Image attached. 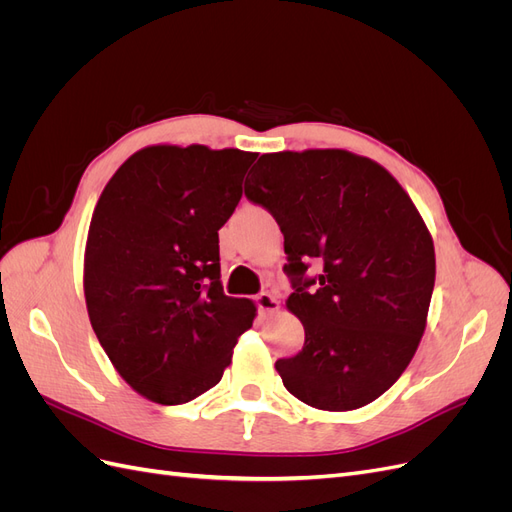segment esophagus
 <instances>
[{
    "instance_id": "1",
    "label": "esophagus",
    "mask_w": 512,
    "mask_h": 512,
    "mask_svg": "<svg viewBox=\"0 0 512 512\" xmlns=\"http://www.w3.org/2000/svg\"><path fill=\"white\" fill-rule=\"evenodd\" d=\"M256 305L260 314H273L280 309V301H277L271 292H260L256 297Z\"/></svg>"
}]
</instances>
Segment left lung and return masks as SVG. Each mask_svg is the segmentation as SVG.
<instances>
[{"label": "left lung", "instance_id": "1", "mask_svg": "<svg viewBox=\"0 0 512 512\" xmlns=\"http://www.w3.org/2000/svg\"><path fill=\"white\" fill-rule=\"evenodd\" d=\"M245 196L284 235L286 307L305 344L275 363L303 404L346 412L389 391L427 327L436 252L408 192L378 162L346 149L260 156ZM321 273L307 278L306 269Z\"/></svg>", "mask_w": 512, "mask_h": 512}]
</instances>
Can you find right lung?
Returning a JSON list of instances; mask_svg holds the SVG:
<instances>
[{
	"mask_svg": "<svg viewBox=\"0 0 512 512\" xmlns=\"http://www.w3.org/2000/svg\"><path fill=\"white\" fill-rule=\"evenodd\" d=\"M258 153L151 145L106 183L87 232L89 322L119 376L162 406L218 384L256 305L226 297L218 230Z\"/></svg>",
	"mask_w": 512,
	"mask_h": 512,
	"instance_id": "right-lung-1",
	"label": "right lung"
}]
</instances>
